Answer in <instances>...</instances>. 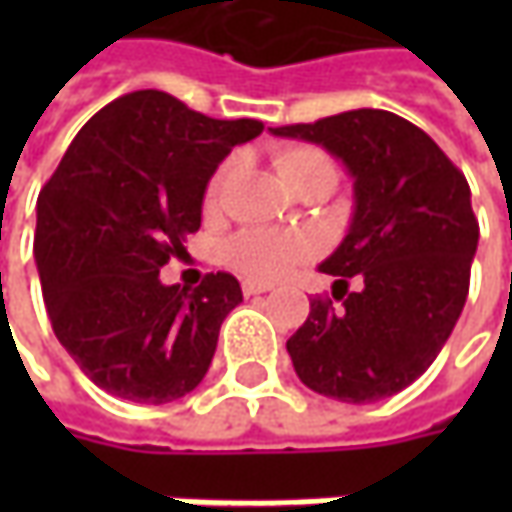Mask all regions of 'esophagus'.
I'll return each mask as SVG.
<instances>
[{"mask_svg": "<svg viewBox=\"0 0 512 512\" xmlns=\"http://www.w3.org/2000/svg\"><path fill=\"white\" fill-rule=\"evenodd\" d=\"M267 290H270V285H265V282H253V279L242 282V293L245 296H259V293H267Z\"/></svg>", "mask_w": 512, "mask_h": 512, "instance_id": "obj_1", "label": "esophagus"}]
</instances>
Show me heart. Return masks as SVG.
I'll use <instances>...</instances> for the list:
<instances>
[{
	"mask_svg": "<svg viewBox=\"0 0 512 512\" xmlns=\"http://www.w3.org/2000/svg\"><path fill=\"white\" fill-rule=\"evenodd\" d=\"M322 165H330V159H327L325 153L316 148H305V145L285 148L276 153V170H279V176L285 179L287 185L296 176H302L305 170L322 168ZM227 179H230V162L219 165V170L210 176V185H207L205 193L207 210L219 207ZM313 250H316V245H313V239L305 236V233L270 230V227H250V230H242L225 247L230 265L236 267V270H242L245 276L267 279V282L290 273L299 262L310 259Z\"/></svg>",
	"mask_w": 512,
	"mask_h": 512,
	"instance_id": "1",
	"label": "heart"
}]
</instances>
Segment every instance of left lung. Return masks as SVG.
Returning a JSON list of instances; mask_svg holds the SVG:
<instances>
[{
  "mask_svg": "<svg viewBox=\"0 0 512 512\" xmlns=\"http://www.w3.org/2000/svg\"><path fill=\"white\" fill-rule=\"evenodd\" d=\"M270 133L322 145L353 179L350 227L319 265L343 305L310 299L287 339L296 376L327 399H387L433 364L462 316L479 245L470 185L422 128L390 110Z\"/></svg>",
  "mask_w": 512,
  "mask_h": 512,
  "instance_id": "left-lung-1",
  "label": "left lung"
}]
</instances>
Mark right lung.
Returning a JSON list of instances; mask_svg holds the SVG:
<instances>
[{
    "instance_id": "1",
    "label": "right lung",
    "mask_w": 512,
    "mask_h": 512,
    "mask_svg": "<svg viewBox=\"0 0 512 512\" xmlns=\"http://www.w3.org/2000/svg\"><path fill=\"white\" fill-rule=\"evenodd\" d=\"M259 133L136 90L90 116L42 187L33 256L50 325L110 396L168 404L205 379L242 287L230 273L162 285L159 270L202 225L219 162Z\"/></svg>"
}]
</instances>
